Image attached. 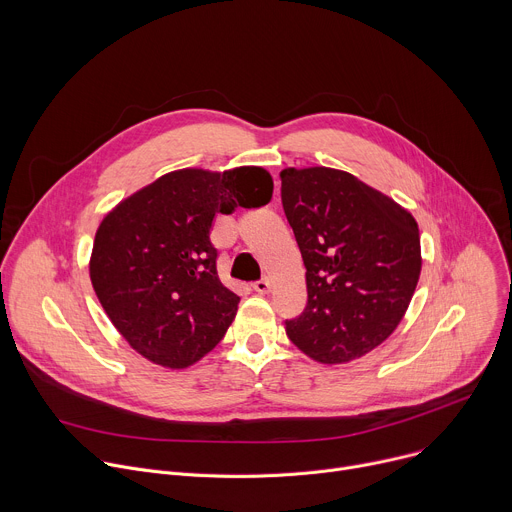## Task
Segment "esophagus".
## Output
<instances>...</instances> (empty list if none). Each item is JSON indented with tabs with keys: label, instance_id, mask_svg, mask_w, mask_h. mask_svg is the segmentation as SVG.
<instances>
[{
	"label": "esophagus",
	"instance_id": "34e87169",
	"mask_svg": "<svg viewBox=\"0 0 512 512\" xmlns=\"http://www.w3.org/2000/svg\"><path fill=\"white\" fill-rule=\"evenodd\" d=\"M253 289L257 291V294L265 296V294H269V289H271V281H269V279H259V281H255V283H253Z\"/></svg>",
	"mask_w": 512,
	"mask_h": 512
}]
</instances>
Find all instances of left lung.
Segmentation results:
<instances>
[{"mask_svg": "<svg viewBox=\"0 0 512 512\" xmlns=\"http://www.w3.org/2000/svg\"><path fill=\"white\" fill-rule=\"evenodd\" d=\"M279 176L308 287L306 310L285 322L287 338L322 364L360 358L409 308L421 273L417 221L342 170L285 168Z\"/></svg>", "mask_w": 512, "mask_h": 512, "instance_id": "left-lung-1", "label": "left lung"}]
</instances>
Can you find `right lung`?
<instances>
[{"mask_svg":"<svg viewBox=\"0 0 512 512\" xmlns=\"http://www.w3.org/2000/svg\"><path fill=\"white\" fill-rule=\"evenodd\" d=\"M265 168H184L123 198L101 221L89 273L117 332L143 358L186 369L223 340L241 298L216 273L218 212L271 200Z\"/></svg>","mask_w":512,"mask_h":512,"instance_id":"obj_1","label":"right lung"}]
</instances>
